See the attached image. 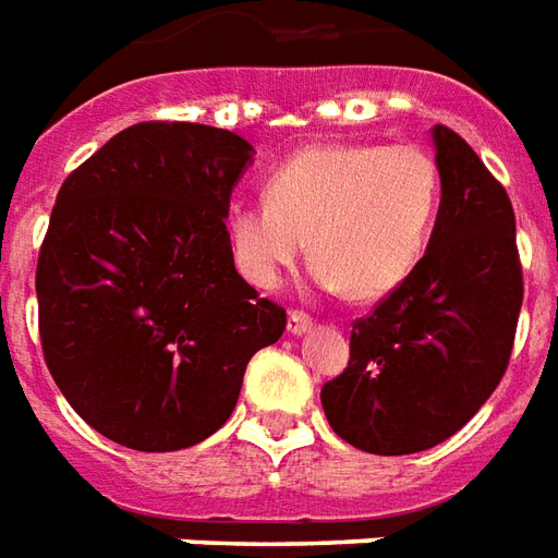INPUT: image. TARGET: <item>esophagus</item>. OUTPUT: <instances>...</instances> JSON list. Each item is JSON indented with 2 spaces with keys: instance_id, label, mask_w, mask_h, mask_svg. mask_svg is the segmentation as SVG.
Masks as SVG:
<instances>
[{
  "instance_id": "34e87169",
  "label": "esophagus",
  "mask_w": 558,
  "mask_h": 558,
  "mask_svg": "<svg viewBox=\"0 0 558 558\" xmlns=\"http://www.w3.org/2000/svg\"><path fill=\"white\" fill-rule=\"evenodd\" d=\"M312 324H315V318H312L310 312H303V310L288 312V333H291V336L306 333Z\"/></svg>"
}]
</instances>
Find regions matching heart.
<instances>
[{"label": "heart", "mask_w": 558, "mask_h": 558, "mask_svg": "<svg viewBox=\"0 0 558 558\" xmlns=\"http://www.w3.org/2000/svg\"><path fill=\"white\" fill-rule=\"evenodd\" d=\"M438 201L441 171L424 146H310L270 173L264 201L228 213V243L236 270L270 291L306 236L322 286L375 300L421 264Z\"/></svg>", "instance_id": "obj_1"}]
</instances>
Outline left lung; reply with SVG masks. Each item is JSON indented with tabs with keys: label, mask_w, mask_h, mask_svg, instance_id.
<instances>
[{
	"label": "left lung",
	"mask_w": 558,
	"mask_h": 558,
	"mask_svg": "<svg viewBox=\"0 0 558 558\" xmlns=\"http://www.w3.org/2000/svg\"><path fill=\"white\" fill-rule=\"evenodd\" d=\"M441 207L412 276L351 324L349 366L322 387L339 438L381 457L436 448L508 369L523 264L505 185L448 125L433 129Z\"/></svg>",
	"instance_id": "left-lung-1"
}]
</instances>
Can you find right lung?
I'll return each mask as SVG.
<instances>
[{
    "label": "right lung",
    "mask_w": 558,
    "mask_h": 558,
    "mask_svg": "<svg viewBox=\"0 0 558 558\" xmlns=\"http://www.w3.org/2000/svg\"><path fill=\"white\" fill-rule=\"evenodd\" d=\"M252 144L201 122H137L65 177L35 267L53 381L101 436L180 450L231 417L286 310L236 272L228 207Z\"/></svg>",
    "instance_id": "add662e5"
}]
</instances>
